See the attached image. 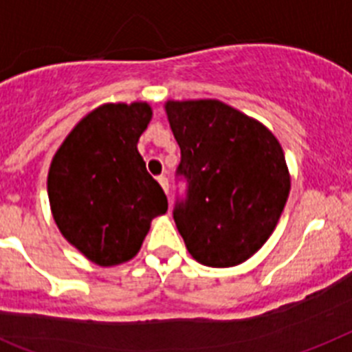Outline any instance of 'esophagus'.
<instances>
[{
    "label": "esophagus",
    "instance_id": "1",
    "mask_svg": "<svg viewBox=\"0 0 352 352\" xmlns=\"http://www.w3.org/2000/svg\"><path fill=\"white\" fill-rule=\"evenodd\" d=\"M158 183L162 185V188H164V192L169 194V179L165 178V176H158Z\"/></svg>",
    "mask_w": 352,
    "mask_h": 352
}]
</instances>
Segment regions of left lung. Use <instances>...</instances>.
<instances>
[{"label":"left lung","mask_w":352,"mask_h":352,"mask_svg":"<svg viewBox=\"0 0 352 352\" xmlns=\"http://www.w3.org/2000/svg\"><path fill=\"white\" fill-rule=\"evenodd\" d=\"M187 182L174 221L188 254L210 268L245 263L268 241L289 196V170L274 133L214 98L167 100Z\"/></svg>","instance_id":"obj_1"}]
</instances>
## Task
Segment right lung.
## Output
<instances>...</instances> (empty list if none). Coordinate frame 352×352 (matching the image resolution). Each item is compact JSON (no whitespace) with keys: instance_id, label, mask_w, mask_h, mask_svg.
I'll return each mask as SVG.
<instances>
[{"instance_id":"right-lung-1","label":"right lung","mask_w":352,"mask_h":352,"mask_svg":"<svg viewBox=\"0 0 352 352\" xmlns=\"http://www.w3.org/2000/svg\"><path fill=\"white\" fill-rule=\"evenodd\" d=\"M147 102L102 104L69 131L48 170L52 216L69 245L98 266L133 259L167 197L145 169L138 138Z\"/></svg>"}]
</instances>
